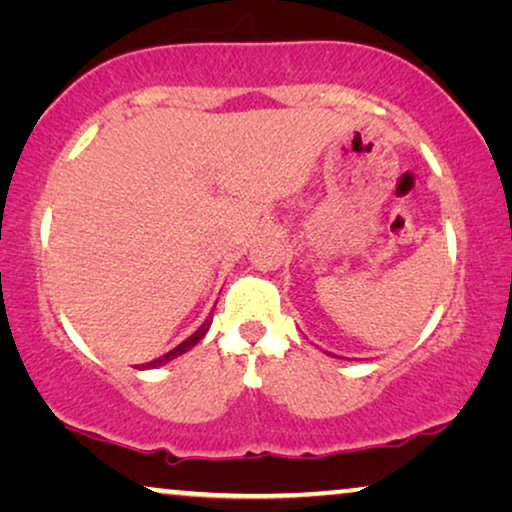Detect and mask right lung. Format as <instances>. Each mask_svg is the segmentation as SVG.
I'll list each match as a JSON object with an SVG mask.
<instances>
[{
  "mask_svg": "<svg viewBox=\"0 0 512 512\" xmlns=\"http://www.w3.org/2000/svg\"><path fill=\"white\" fill-rule=\"evenodd\" d=\"M209 326H212V317H207L205 319V324H202L198 331H195L191 338H186L184 342H181V345H177L174 349H170V352L167 354H163V356H158V359H153V361H149V363H139V370H151V368H158V366H165L167 361H172V359H177V356H181V354H186L188 349H193L195 345H198V342L205 338L207 335V331H209Z\"/></svg>",
  "mask_w": 512,
  "mask_h": 512,
  "instance_id": "1",
  "label": "right lung"
}]
</instances>
